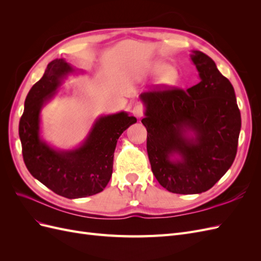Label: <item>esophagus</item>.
<instances>
[{"label": "esophagus", "instance_id": "1", "mask_svg": "<svg viewBox=\"0 0 261 261\" xmlns=\"http://www.w3.org/2000/svg\"><path fill=\"white\" fill-rule=\"evenodd\" d=\"M132 112H133L134 116H136L137 118H140L144 114V107L141 106L140 103H136L135 106H134Z\"/></svg>", "mask_w": 261, "mask_h": 261}]
</instances>
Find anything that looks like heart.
Returning a JSON list of instances; mask_svg holds the SVG:
<instances>
[{
    "mask_svg": "<svg viewBox=\"0 0 261 261\" xmlns=\"http://www.w3.org/2000/svg\"><path fill=\"white\" fill-rule=\"evenodd\" d=\"M144 74L148 76H158L156 84L161 88H171L180 81V75L175 66H170L162 60H154L147 63L143 67Z\"/></svg>",
    "mask_w": 261,
    "mask_h": 261,
    "instance_id": "b5f03b06",
    "label": "heart"
}]
</instances>
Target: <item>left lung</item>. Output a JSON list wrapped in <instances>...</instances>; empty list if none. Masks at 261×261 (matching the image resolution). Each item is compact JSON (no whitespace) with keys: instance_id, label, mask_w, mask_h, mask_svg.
Masks as SVG:
<instances>
[{"instance_id":"left-lung-1","label":"left lung","mask_w":261,"mask_h":261,"mask_svg":"<svg viewBox=\"0 0 261 261\" xmlns=\"http://www.w3.org/2000/svg\"><path fill=\"white\" fill-rule=\"evenodd\" d=\"M191 60L200 82L188 88L144 92L151 170L167 191L207 192L231 168L238 151L241 112L230 81L204 53Z\"/></svg>"}]
</instances>
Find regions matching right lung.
<instances>
[{
	"label": "right lung",
	"mask_w": 261,
	"mask_h": 261,
	"mask_svg": "<svg viewBox=\"0 0 261 261\" xmlns=\"http://www.w3.org/2000/svg\"><path fill=\"white\" fill-rule=\"evenodd\" d=\"M83 73L65 59H55L29 90L19 121L22 156L30 174L68 199L103 191L112 175L117 139L137 120L125 111L98 116L82 143L72 149L52 146L41 135V111L69 75Z\"/></svg>",
	"instance_id": "obj_1"
}]
</instances>
